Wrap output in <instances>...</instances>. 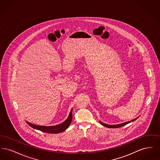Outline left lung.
<instances>
[{"label":"left lung","instance_id":"left-lung-1","mask_svg":"<svg viewBox=\"0 0 160 160\" xmlns=\"http://www.w3.org/2000/svg\"><path fill=\"white\" fill-rule=\"evenodd\" d=\"M138 118H139V116L137 117V118H136V119L132 120V121H130L129 122H124V123H120V124H117V125H108V124H106V123H102V122H101V121H99V122H100V123H101L102 125H103V126H104V127H107V128H119V127H123V126H124V125H125L129 123L130 122L134 121L135 120H136Z\"/></svg>","mask_w":160,"mask_h":160}]
</instances>
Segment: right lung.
<instances>
[{
    "instance_id": "add662e5",
    "label": "right lung",
    "mask_w": 160,
    "mask_h": 160,
    "mask_svg": "<svg viewBox=\"0 0 160 160\" xmlns=\"http://www.w3.org/2000/svg\"><path fill=\"white\" fill-rule=\"evenodd\" d=\"M72 108L71 110V112L69 113L68 118L62 123H61L59 125H55V126H41V125H34L33 123H31L30 122L26 121V123L31 127L32 128L34 129H38L39 131H41L47 133H51V134H57L63 132L65 129L68 128L71 122L72 121Z\"/></svg>"
}]
</instances>
